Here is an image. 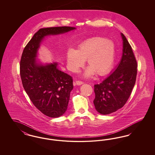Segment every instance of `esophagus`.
<instances>
[{
    "label": "esophagus",
    "instance_id": "obj_1",
    "mask_svg": "<svg viewBox=\"0 0 155 155\" xmlns=\"http://www.w3.org/2000/svg\"><path fill=\"white\" fill-rule=\"evenodd\" d=\"M75 83H76V84L78 85H82V84H84V82H82V81H77L75 82Z\"/></svg>",
    "mask_w": 155,
    "mask_h": 155
}]
</instances>
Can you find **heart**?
<instances>
[{"label": "heart", "instance_id": "1", "mask_svg": "<svg viewBox=\"0 0 155 155\" xmlns=\"http://www.w3.org/2000/svg\"><path fill=\"white\" fill-rule=\"evenodd\" d=\"M114 45L111 41L101 37H94L84 41L78 45L77 50L70 49L67 60L70 69L77 71L87 60L88 68L86 76L94 72L97 75L106 74L112 66L114 60Z\"/></svg>", "mask_w": 155, "mask_h": 155}]
</instances>
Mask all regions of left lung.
I'll return each instance as SVG.
<instances>
[{"mask_svg":"<svg viewBox=\"0 0 155 155\" xmlns=\"http://www.w3.org/2000/svg\"><path fill=\"white\" fill-rule=\"evenodd\" d=\"M123 53L114 71L99 84L94 85L96 110L109 114L123 107L128 101L135 84L137 61L132 48L123 34Z\"/></svg>","mask_w":155,"mask_h":155,"instance_id":"obj_1","label":"left lung"}]
</instances>
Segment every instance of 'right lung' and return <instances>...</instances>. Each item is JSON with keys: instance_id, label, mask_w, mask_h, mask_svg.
I'll use <instances>...</instances> for the list:
<instances>
[{"instance_id": "add662e5", "label": "right lung", "mask_w": 155, "mask_h": 155, "mask_svg": "<svg viewBox=\"0 0 155 155\" xmlns=\"http://www.w3.org/2000/svg\"><path fill=\"white\" fill-rule=\"evenodd\" d=\"M74 29L67 26L40 29L25 46L21 58L20 73L24 89L37 109L52 118L59 117L67 110L70 94L73 88V78L61 71L56 63L38 64L37 51L45 36Z\"/></svg>"}]
</instances>
